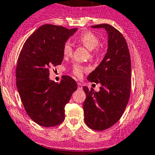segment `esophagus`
Returning a JSON list of instances; mask_svg holds the SVG:
<instances>
[{"label": "esophagus", "mask_w": 155, "mask_h": 155, "mask_svg": "<svg viewBox=\"0 0 155 155\" xmlns=\"http://www.w3.org/2000/svg\"><path fill=\"white\" fill-rule=\"evenodd\" d=\"M78 89H82V85L81 84L80 82H78Z\"/></svg>", "instance_id": "esophagus-1"}]
</instances>
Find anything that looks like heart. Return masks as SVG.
Returning a JSON list of instances; mask_svg holds the SVG:
<instances>
[{"label": "heart", "mask_w": 155, "mask_h": 155, "mask_svg": "<svg viewBox=\"0 0 155 155\" xmlns=\"http://www.w3.org/2000/svg\"><path fill=\"white\" fill-rule=\"evenodd\" d=\"M76 40L82 45H84L87 49L91 51V57L94 58L99 53L98 47L100 45L101 40L97 35L91 31H85L77 36ZM63 54L67 57L73 54V47L69 41L65 42L63 46ZM87 71V68L82 66L81 64L76 63L73 67V73L78 77H81L82 73Z\"/></svg>", "instance_id": "b5f03b06"}]
</instances>
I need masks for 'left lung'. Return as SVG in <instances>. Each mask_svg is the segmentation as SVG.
<instances>
[{
    "label": "left lung",
    "mask_w": 155,
    "mask_h": 155,
    "mask_svg": "<svg viewBox=\"0 0 155 155\" xmlns=\"http://www.w3.org/2000/svg\"><path fill=\"white\" fill-rule=\"evenodd\" d=\"M105 28L108 50L100 64L88 76L91 82L100 83L99 92L83 86L84 121L88 127L103 131L115 125L123 115L131 87V58L127 42L117 29L108 24L92 26Z\"/></svg>",
    "instance_id": "1"
}]
</instances>
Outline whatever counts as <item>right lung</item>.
Wrapping results in <instances>:
<instances>
[{
	"label": "right lung",
	"instance_id": "1",
	"mask_svg": "<svg viewBox=\"0 0 155 155\" xmlns=\"http://www.w3.org/2000/svg\"><path fill=\"white\" fill-rule=\"evenodd\" d=\"M77 28L45 24L27 38L16 68V84L25 111L43 127L60 125L65 119V105L77 89V83L64 76L60 83L49 78L50 68L60 65L63 46Z\"/></svg>",
	"mask_w": 155,
	"mask_h": 155
}]
</instances>
